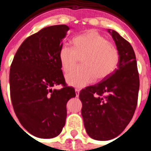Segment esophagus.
Listing matches in <instances>:
<instances>
[{
    "mask_svg": "<svg viewBox=\"0 0 151 151\" xmlns=\"http://www.w3.org/2000/svg\"><path fill=\"white\" fill-rule=\"evenodd\" d=\"M75 93H76V96H77V97L79 96V93H80V90L78 89V88H76V89H75Z\"/></svg>",
    "mask_w": 151,
    "mask_h": 151,
    "instance_id": "34e87169",
    "label": "esophagus"
}]
</instances>
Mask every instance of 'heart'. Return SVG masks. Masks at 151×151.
Here are the masks:
<instances>
[{
	"instance_id": "1",
	"label": "heart",
	"mask_w": 151,
	"mask_h": 151,
	"mask_svg": "<svg viewBox=\"0 0 151 151\" xmlns=\"http://www.w3.org/2000/svg\"><path fill=\"white\" fill-rule=\"evenodd\" d=\"M74 48L69 45H62L59 61L64 71L68 72L81 58L82 65L71 70L66 76V81L73 87L82 88L96 80L110 76L119 63L118 50L106 37L94 29L75 37Z\"/></svg>"
}]
</instances>
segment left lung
<instances>
[{"label": "left lung", "instance_id": "obj_1", "mask_svg": "<svg viewBox=\"0 0 151 151\" xmlns=\"http://www.w3.org/2000/svg\"><path fill=\"white\" fill-rule=\"evenodd\" d=\"M120 55L117 68L96 85L80 92L81 114L88 135L96 140L119 136L133 117L139 88L133 48L117 32L108 29Z\"/></svg>", "mask_w": 151, "mask_h": 151}]
</instances>
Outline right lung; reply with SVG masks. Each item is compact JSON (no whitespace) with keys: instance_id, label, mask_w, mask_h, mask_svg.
<instances>
[{"instance_id":"obj_1","label":"right lung","mask_w":151,"mask_h":151,"mask_svg":"<svg viewBox=\"0 0 151 151\" xmlns=\"http://www.w3.org/2000/svg\"><path fill=\"white\" fill-rule=\"evenodd\" d=\"M70 27H45L28 37L20 45L9 73L13 109L25 129L43 139L55 137L63 130L66 103L76 96L67 86L59 61V50ZM61 84V90H52Z\"/></svg>"}]
</instances>
